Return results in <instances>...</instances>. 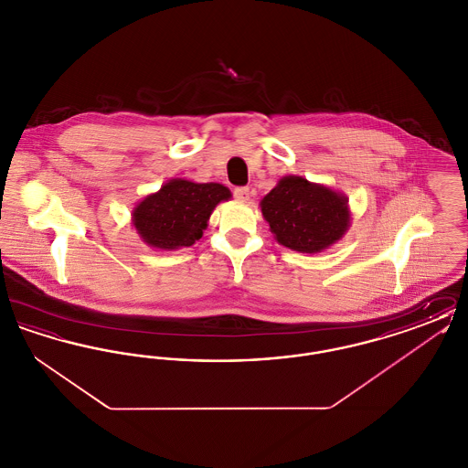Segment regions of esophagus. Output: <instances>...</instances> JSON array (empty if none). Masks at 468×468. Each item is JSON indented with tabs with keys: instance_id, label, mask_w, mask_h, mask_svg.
I'll return each instance as SVG.
<instances>
[{
	"instance_id": "obj_1",
	"label": "esophagus",
	"mask_w": 468,
	"mask_h": 468,
	"mask_svg": "<svg viewBox=\"0 0 468 468\" xmlns=\"http://www.w3.org/2000/svg\"><path fill=\"white\" fill-rule=\"evenodd\" d=\"M233 197H235L237 200H249L250 189H249V187H235V189H233Z\"/></svg>"
}]
</instances>
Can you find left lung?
Returning <instances> with one entry per match:
<instances>
[{"mask_svg": "<svg viewBox=\"0 0 468 468\" xmlns=\"http://www.w3.org/2000/svg\"><path fill=\"white\" fill-rule=\"evenodd\" d=\"M277 242L300 252H319L335 244L349 226L347 200L307 178H281L261 200Z\"/></svg>", "mask_w": 468, "mask_h": 468, "instance_id": "1", "label": "left lung"}]
</instances>
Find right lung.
I'll use <instances>...</instances> for the list:
<instances>
[{"label":"right lung","instance_id":"right-lung-1","mask_svg":"<svg viewBox=\"0 0 468 468\" xmlns=\"http://www.w3.org/2000/svg\"><path fill=\"white\" fill-rule=\"evenodd\" d=\"M231 197L223 184L174 178L136 205L133 224L144 242L157 249L189 247L200 240L219 201Z\"/></svg>","mask_w":468,"mask_h":468}]
</instances>
